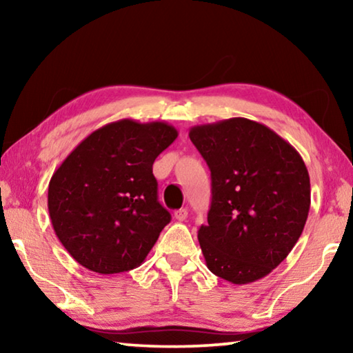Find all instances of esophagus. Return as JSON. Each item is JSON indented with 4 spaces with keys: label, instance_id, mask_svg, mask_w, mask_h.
<instances>
[{
    "label": "esophagus",
    "instance_id": "obj_1",
    "mask_svg": "<svg viewBox=\"0 0 353 353\" xmlns=\"http://www.w3.org/2000/svg\"><path fill=\"white\" fill-rule=\"evenodd\" d=\"M187 216H188L187 208H181V210H176L174 212V218L177 221H185V219H187Z\"/></svg>",
    "mask_w": 353,
    "mask_h": 353
}]
</instances>
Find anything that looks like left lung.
Returning <instances> with one entry per match:
<instances>
[{"instance_id": "obj_1", "label": "left lung", "mask_w": 353, "mask_h": 353, "mask_svg": "<svg viewBox=\"0 0 353 353\" xmlns=\"http://www.w3.org/2000/svg\"><path fill=\"white\" fill-rule=\"evenodd\" d=\"M212 172L198 240L214 276L244 285L268 276L302 235L310 176L299 152L265 124L230 118L190 129Z\"/></svg>"}]
</instances>
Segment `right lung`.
I'll list each match as a JSON object with an SVG mask.
<instances>
[{
	"label": "right lung",
	"instance_id": "obj_1",
	"mask_svg": "<svg viewBox=\"0 0 353 353\" xmlns=\"http://www.w3.org/2000/svg\"><path fill=\"white\" fill-rule=\"evenodd\" d=\"M177 135L163 121L119 119L82 140L54 171L48 210L79 265L118 274L145 261L171 221L157 199L152 165Z\"/></svg>",
	"mask_w": 353,
	"mask_h": 353
}]
</instances>
